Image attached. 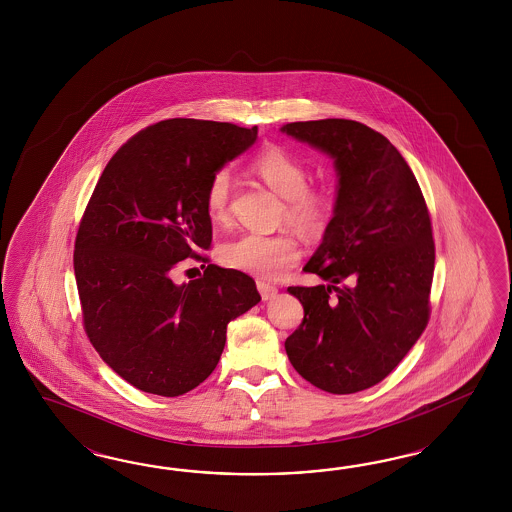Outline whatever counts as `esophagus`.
<instances>
[{"mask_svg": "<svg viewBox=\"0 0 512 512\" xmlns=\"http://www.w3.org/2000/svg\"><path fill=\"white\" fill-rule=\"evenodd\" d=\"M257 289H259V293L263 296L264 302H268V300H272V298H276V295H278V287H274V285H270L266 281H257Z\"/></svg>", "mask_w": 512, "mask_h": 512, "instance_id": "esophagus-1", "label": "esophagus"}]
</instances>
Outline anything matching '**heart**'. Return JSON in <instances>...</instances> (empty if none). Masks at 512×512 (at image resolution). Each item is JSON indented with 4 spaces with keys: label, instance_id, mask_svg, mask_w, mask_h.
I'll list each match as a JSON object with an SVG mask.
<instances>
[{
    "label": "heart",
    "instance_id": "1",
    "mask_svg": "<svg viewBox=\"0 0 512 512\" xmlns=\"http://www.w3.org/2000/svg\"><path fill=\"white\" fill-rule=\"evenodd\" d=\"M266 186L285 199V221L304 236L323 233L332 216V195L311 189L308 167L279 146H270L251 163ZM234 176L229 169L217 171L206 187V210L212 219L225 221L231 212ZM300 257L295 238L289 234L246 233L221 244L219 259L229 268L251 276L276 279Z\"/></svg>",
    "mask_w": 512,
    "mask_h": 512
}]
</instances>
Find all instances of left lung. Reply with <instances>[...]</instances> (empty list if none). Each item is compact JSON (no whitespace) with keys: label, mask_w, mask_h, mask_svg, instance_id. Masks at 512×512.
Returning <instances> with one entry per match:
<instances>
[{"label":"left lung","mask_w":512,"mask_h":512,"mask_svg":"<svg viewBox=\"0 0 512 512\" xmlns=\"http://www.w3.org/2000/svg\"><path fill=\"white\" fill-rule=\"evenodd\" d=\"M334 161V216L304 266L328 281L289 287L304 321L287 341L313 387L353 394L392 372L428 325L435 248L415 174L387 137L353 120L281 127Z\"/></svg>","instance_id":"1"}]
</instances>
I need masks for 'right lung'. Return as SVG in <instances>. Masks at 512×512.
Returning a JSON list of instances; mask_svg holds the SVG:
<instances>
[{
    "mask_svg": "<svg viewBox=\"0 0 512 512\" xmlns=\"http://www.w3.org/2000/svg\"><path fill=\"white\" fill-rule=\"evenodd\" d=\"M255 140L257 127L165 120L125 142L93 189L75 242L84 328L142 392L174 398L199 387L227 325L261 302L255 281L233 268L208 264L201 278L174 281L176 264L212 244L210 178Z\"/></svg>",
    "mask_w": 512,
    "mask_h": 512,
    "instance_id": "right-lung-1",
    "label": "right lung"
}]
</instances>
